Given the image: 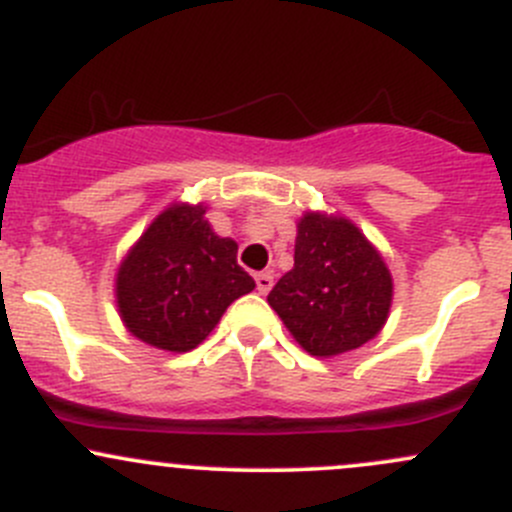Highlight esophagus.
Returning a JSON list of instances; mask_svg holds the SVG:
<instances>
[{
  "label": "esophagus",
  "mask_w": 512,
  "mask_h": 512,
  "mask_svg": "<svg viewBox=\"0 0 512 512\" xmlns=\"http://www.w3.org/2000/svg\"><path fill=\"white\" fill-rule=\"evenodd\" d=\"M255 285H257V292L267 294L272 289V285H275V277H272V272H257Z\"/></svg>",
  "instance_id": "esophagus-1"
}]
</instances>
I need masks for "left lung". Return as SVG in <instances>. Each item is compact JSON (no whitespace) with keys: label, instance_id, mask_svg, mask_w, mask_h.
<instances>
[{"label":"left lung","instance_id":"left-lung-1","mask_svg":"<svg viewBox=\"0 0 512 512\" xmlns=\"http://www.w3.org/2000/svg\"><path fill=\"white\" fill-rule=\"evenodd\" d=\"M391 297L389 267L364 232L339 215L307 213L297 223L294 267L267 302L299 347L337 356L381 332Z\"/></svg>","mask_w":512,"mask_h":512}]
</instances>
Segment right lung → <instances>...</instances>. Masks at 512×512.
I'll return each mask as SVG.
<instances>
[{
	"label": "right lung",
	"mask_w": 512,
	"mask_h": 512,
	"mask_svg": "<svg viewBox=\"0 0 512 512\" xmlns=\"http://www.w3.org/2000/svg\"><path fill=\"white\" fill-rule=\"evenodd\" d=\"M255 289L237 265V242L218 237L203 205L178 203L158 215L123 257L116 302L133 337L165 352H190L225 309Z\"/></svg>",
	"instance_id": "right-lung-1"
}]
</instances>
